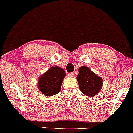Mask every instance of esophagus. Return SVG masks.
Masks as SVG:
<instances>
[{
	"mask_svg": "<svg viewBox=\"0 0 133 133\" xmlns=\"http://www.w3.org/2000/svg\"><path fill=\"white\" fill-rule=\"evenodd\" d=\"M74 75V72H70L68 74V76L69 77H73Z\"/></svg>",
	"mask_w": 133,
	"mask_h": 133,
	"instance_id": "esophagus-1",
	"label": "esophagus"
}]
</instances>
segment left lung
Segmentation results:
<instances>
[{
	"label": "left lung",
	"mask_w": 133,
	"mask_h": 133,
	"mask_svg": "<svg viewBox=\"0 0 133 133\" xmlns=\"http://www.w3.org/2000/svg\"><path fill=\"white\" fill-rule=\"evenodd\" d=\"M76 79L80 90L87 96H95L103 86V79L86 66L80 67Z\"/></svg>",
	"instance_id": "left-lung-1"
}]
</instances>
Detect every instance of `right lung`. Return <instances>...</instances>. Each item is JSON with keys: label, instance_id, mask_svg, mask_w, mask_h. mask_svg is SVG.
Listing matches in <instances>:
<instances>
[{"label": "right lung", "instance_id": "obj_1", "mask_svg": "<svg viewBox=\"0 0 133 133\" xmlns=\"http://www.w3.org/2000/svg\"><path fill=\"white\" fill-rule=\"evenodd\" d=\"M66 76L64 70L58 66H52L38 79L39 91L46 96H52L60 92L62 83Z\"/></svg>", "mask_w": 133, "mask_h": 133}]
</instances>
